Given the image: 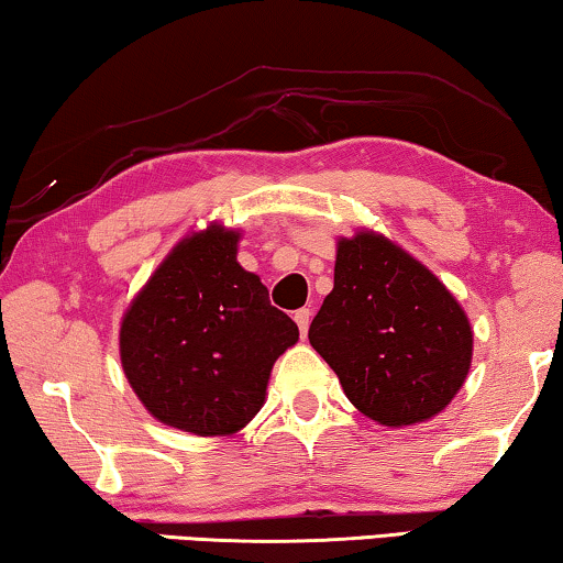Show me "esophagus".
Returning <instances> with one entry per match:
<instances>
[{
  "label": "esophagus",
  "mask_w": 563,
  "mask_h": 563,
  "mask_svg": "<svg viewBox=\"0 0 563 563\" xmlns=\"http://www.w3.org/2000/svg\"><path fill=\"white\" fill-rule=\"evenodd\" d=\"M309 320H312V312H309V309H307V307H301V309H297V312H295V322H297V328H299V332H301V335H307Z\"/></svg>",
  "instance_id": "obj_1"
}]
</instances>
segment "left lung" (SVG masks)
Listing matches in <instances>:
<instances>
[{
    "instance_id": "left-lung-1",
    "label": "left lung",
    "mask_w": 563,
    "mask_h": 563,
    "mask_svg": "<svg viewBox=\"0 0 563 563\" xmlns=\"http://www.w3.org/2000/svg\"><path fill=\"white\" fill-rule=\"evenodd\" d=\"M309 342L338 373L350 404L383 427L444 411L472 365V328L450 289L376 231L338 239L335 287Z\"/></svg>"
}]
</instances>
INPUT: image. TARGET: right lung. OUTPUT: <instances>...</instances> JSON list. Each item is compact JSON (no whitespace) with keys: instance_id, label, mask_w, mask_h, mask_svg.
<instances>
[{"instance_id":"obj_1","label":"right lung","mask_w":563,"mask_h":563,"mask_svg":"<svg viewBox=\"0 0 563 563\" xmlns=\"http://www.w3.org/2000/svg\"><path fill=\"white\" fill-rule=\"evenodd\" d=\"M241 231L210 223L169 251L121 317L129 386L165 427L231 437L262 411L272 368L299 340L256 274Z\"/></svg>"}]
</instances>
